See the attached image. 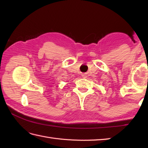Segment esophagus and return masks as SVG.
Instances as JSON below:
<instances>
[{"label": "esophagus", "instance_id": "34e87169", "mask_svg": "<svg viewBox=\"0 0 148 148\" xmlns=\"http://www.w3.org/2000/svg\"><path fill=\"white\" fill-rule=\"evenodd\" d=\"M83 77L84 78H86V75H84V74H83Z\"/></svg>", "mask_w": 148, "mask_h": 148}]
</instances>
